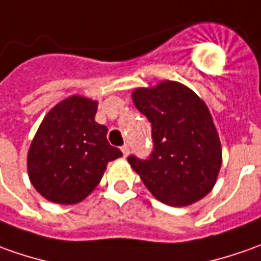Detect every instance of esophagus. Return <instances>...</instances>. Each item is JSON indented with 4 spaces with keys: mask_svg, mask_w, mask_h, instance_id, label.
I'll return each mask as SVG.
<instances>
[{
    "mask_svg": "<svg viewBox=\"0 0 261 261\" xmlns=\"http://www.w3.org/2000/svg\"><path fill=\"white\" fill-rule=\"evenodd\" d=\"M121 151H123L124 157H127L128 153H130V147H128V144H124L123 147H121Z\"/></svg>",
    "mask_w": 261,
    "mask_h": 261,
    "instance_id": "esophagus-1",
    "label": "esophagus"
}]
</instances>
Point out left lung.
I'll return each instance as SVG.
<instances>
[{
    "label": "left lung",
    "mask_w": 261,
    "mask_h": 261,
    "mask_svg": "<svg viewBox=\"0 0 261 261\" xmlns=\"http://www.w3.org/2000/svg\"><path fill=\"white\" fill-rule=\"evenodd\" d=\"M137 110L151 123L148 159L127 160L159 201L184 207L207 196L221 167V144L204 101L175 81L137 88Z\"/></svg>",
    "instance_id": "left-lung-1"
}]
</instances>
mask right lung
<instances>
[{
	"label": "right lung",
	"instance_id": "add662e5",
	"mask_svg": "<svg viewBox=\"0 0 261 261\" xmlns=\"http://www.w3.org/2000/svg\"><path fill=\"white\" fill-rule=\"evenodd\" d=\"M98 102L72 95L44 117L28 150L27 167L35 190L57 204L83 201L98 186L110 161L123 153L95 123Z\"/></svg>",
	"mask_w": 261,
	"mask_h": 261
}]
</instances>
